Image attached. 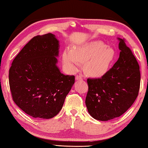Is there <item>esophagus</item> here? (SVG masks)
I'll return each instance as SVG.
<instances>
[{
    "instance_id": "esophagus-1",
    "label": "esophagus",
    "mask_w": 148,
    "mask_h": 148,
    "mask_svg": "<svg viewBox=\"0 0 148 148\" xmlns=\"http://www.w3.org/2000/svg\"><path fill=\"white\" fill-rule=\"evenodd\" d=\"M76 80H82L83 77L81 75H77V76H76Z\"/></svg>"
}]
</instances>
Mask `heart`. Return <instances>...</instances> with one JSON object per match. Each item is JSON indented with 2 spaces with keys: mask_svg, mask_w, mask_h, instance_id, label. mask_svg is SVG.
<instances>
[{
  "mask_svg": "<svg viewBox=\"0 0 148 148\" xmlns=\"http://www.w3.org/2000/svg\"><path fill=\"white\" fill-rule=\"evenodd\" d=\"M114 54L111 49L100 41H93L72 49L62 54L63 64L71 72H76L81 62H85L87 73L93 77L103 76L109 69Z\"/></svg>",
  "mask_w": 148,
  "mask_h": 148,
  "instance_id": "obj_1",
  "label": "heart"
}]
</instances>
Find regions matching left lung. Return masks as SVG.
Here are the masks:
<instances>
[{"mask_svg":"<svg viewBox=\"0 0 148 148\" xmlns=\"http://www.w3.org/2000/svg\"><path fill=\"white\" fill-rule=\"evenodd\" d=\"M121 52L101 78H88L86 105L93 119L107 121L121 116L135 101L140 86V66L125 39L118 38Z\"/></svg>","mask_w":148,"mask_h":148,"instance_id":"1","label":"left lung"}]
</instances>
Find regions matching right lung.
I'll list each match as a JSON object with an SVG mask.
<instances>
[{
	"label": "right lung",
	"mask_w": 148,
	"mask_h": 148,
	"mask_svg": "<svg viewBox=\"0 0 148 148\" xmlns=\"http://www.w3.org/2000/svg\"><path fill=\"white\" fill-rule=\"evenodd\" d=\"M59 42L55 35L33 37L14 59L9 84L15 103L34 118L51 119L59 112L74 84L57 66Z\"/></svg>",
	"instance_id": "add662e5"
}]
</instances>
